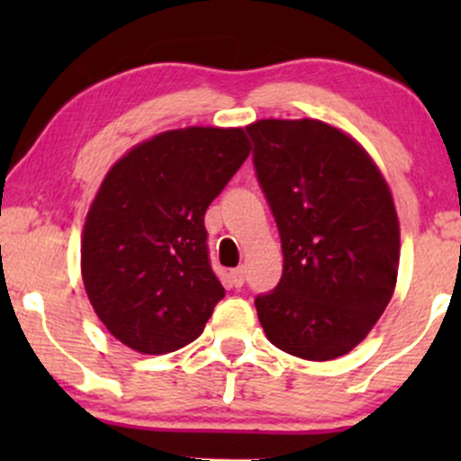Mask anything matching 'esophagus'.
Segmentation results:
<instances>
[{"instance_id": "34e87169", "label": "esophagus", "mask_w": 461, "mask_h": 461, "mask_svg": "<svg viewBox=\"0 0 461 461\" xmlns=\"http://www.w3.org/2000/svg\"><path fill=\"white\" fill-rule=\"evenodd\" d=\"M230 275H231V282H234L236 288H240V285L245 284V267L234 268V271H231Z\"/></svg>"}]
</instances>
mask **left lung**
<instances>
[{
	"label": "left lung",
	"instance_id": "left-lung-1",
	"mask_svg": "<svg viewBox=\"0 0 461 461\" xmlns=\"http://www.w3.org/2000/svg\"><path fill=\"white\" fill-rule=\"evenodd\" d=\"M277 223L284 273L258 294V319L282 351L312 362L357 347L384 314L399 273V219L377 164L316 119L247 128Z\"/></svg>",
	"mask_w": 461,
	"mask_h": 461
}]
</instances>
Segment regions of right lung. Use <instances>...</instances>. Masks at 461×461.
Segmentation results:
<instances>
[{
  "label": "right lung",
  "instance_id": "obj_1",
  "mask_svg": "<svg viewBox=\"0 0 461 461\" xmlns=\"http://www.w3.org/2000/svg\"><path fill=\"white\" fill-rule=\"evenodd\" d=\"M251 145L242 128L171 130L108 171L82 236V279L119 342L160 356L197 340L225 297L203 216Z\"/></svg>",
  "mask_w": 461,
  "mask_h": 461
}]
</instances>
